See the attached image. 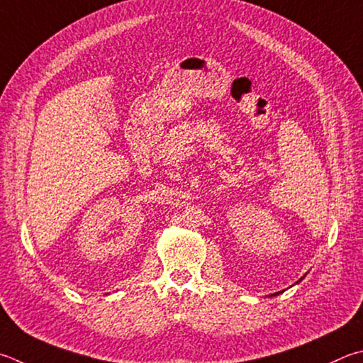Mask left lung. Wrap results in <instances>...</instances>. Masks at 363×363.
<instances>
[{
    "instance_id": "left-lung-1",
    "label": "left lung",
    "mask_w": 363,
    "mask_h": 363,
    "mask_svg": "<svg viewBox=\"0 0 363 363\" xmlns=\"http://www.w3.org/2000/svg\"><path fill=\"white\" fill-rule=\"evenodd\" d=\"M301 279H303V278H301ZM301 279H300V281H301ZM300 281H298V282H300ZM279 294H282V292H276V294H273L272 296H274V295H279Z\"/></svg>"
}]
</instances>
